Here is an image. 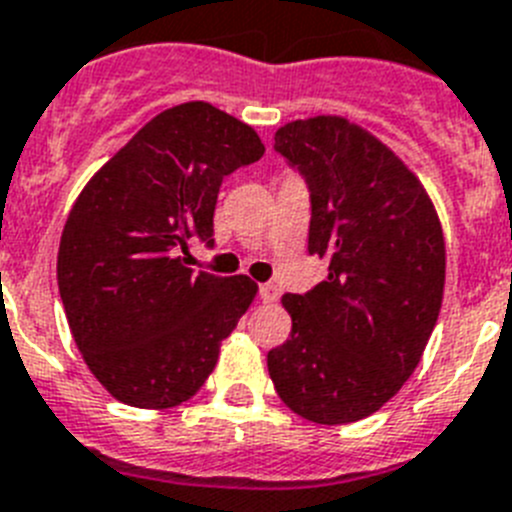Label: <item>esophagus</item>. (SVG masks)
I'll return each mask as SVG.
<instances>
[{"label":"esophagus","instance_id":"obj_1","mask_svg":"<svg viewBox=\"0 0 512 512\" xmlns=\"http://www.w3.org/2000/svg\"><path fill=\"white\" fill-rule=\"evenodd\" d=\"M278 296H281V291H278V286H275V283H262L260 299L265 301V304H273V301H278Z\"/></svg>","mask_w":512,"mask_h":512}]
</instances>
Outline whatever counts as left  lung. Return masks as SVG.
<instances>
[{
    "mask_svg": "<svg viewBox=\"0 0 512 512\" xmlns=\"http://www.w3.org/2000/svg\"><path fill=\"white\" fill-rule=\"evenodd\" d=\"M275 151L309 188V255L330 275L283 296L291 340L268 353L270 379L306 420H363L410 379L438 322L441 221L402 159L345 118L288 123Z\"/></svg>",
    "mask_w": 512,
    "mask_h": 512,
    "instance_id": "8db88e82",
    "label": "left lung"
}]
</instances>
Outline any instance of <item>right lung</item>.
<instances>
[{"instance_id":"obj_1","label":"right lung","mask_w":512,"mask_h":512,"mask_svg":"<svg viewBox=\"0 0 512 512\" xmlns=\"http://www.w3.org/2000/svg\"><path fill=\"white\" fill-rule=\"evenodd\" d=\"M265 154L247 123L208 102L151 118L82 190L59 247V293L84 363L118 402H188L257 283L185 268L188 242L213 244L226 175Z\"/></svg>"}]
</instances>
